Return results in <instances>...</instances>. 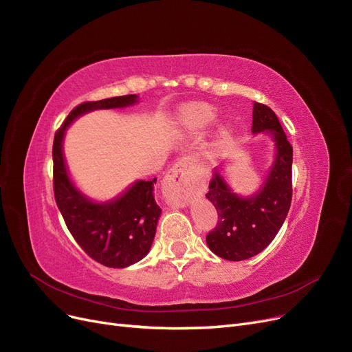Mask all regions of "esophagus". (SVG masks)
<instances>
[{"mask_svg":"<svg viewBox=\"0 0 352 352\" xmlns=\"http://www.w3.org/2000/svg\"><path fill=\"white\" fill-rule=\"evenodd\" d=\"M187 161L181 160L168 170L164 182L162 192L166 201L173 206H184L187 200V182H186Z\"/></svg>","mask_w":352,"mask_h":352,"instance_id":"obj_1","label":"esophagus"}]
</instances>
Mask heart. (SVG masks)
<instances>
[{
  "label": "heart",
  "instance_id": "obj_1",
  "mask_svg": "<svg viewBox=\"0 0 352 352\" xmlns=\"http://www.w3.org/2000/svg\"><path fill=\"white\" fill-rule=\"evenodd\" d=\"M217 118V111L208 103H191L181 111V124L191 131H200L212 124Z\"/></svg>",
  "mask_w": 352,
  "mask_h": 352
}]
</instances>
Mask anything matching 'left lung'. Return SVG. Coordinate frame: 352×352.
<instances>
[{
	"mask_svg": "<svg viewBox=\"0 0 352 352\" xmlns=\"http://www.w3.org/2000/svg\"><path fill=\"white\" fill-rule=\"evenodd\" d=\"M266 129L278 152L263 190L252 198H240L228 190L216 171L206 194L219 214L217 224L206 241L214 254L226 261H246L267 248L280 230L292 201V145L276 113L254 102L252 132Z\"/></svg>",
	"mask_w": 352,
	"mask_h": 352,
	"instance_id": "left-lung-1",
	"label": "left lung"
}]
</instances>
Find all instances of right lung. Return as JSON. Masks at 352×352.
<instances>
[{"instance_id": "add662e5", "label": "right lung", "mask_w": 352, "mask_h": 352, "mask_svg": "<svg viewBox=\"0 0 352 352\" xmlns=\"http://www.w3.org/2000/svg\"><path fill=\"white\" fill-rule=\"evenodd\" d=\"M136 98L125 95L78 104L56 131L53 142L54 198L69 232L89 257L103 266L118 269L140 262L151 249L161 214L154 198L157 178L135 182L115 201L95 204L70 182L62 141L73 119L95 109L124 108L135 103Z\"/></svg>"}]
</instances>
